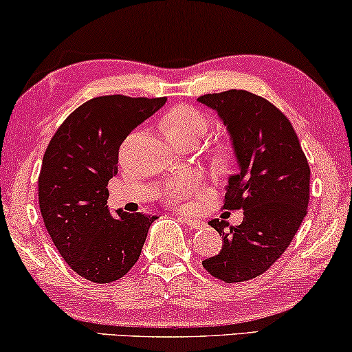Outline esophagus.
Listing matches in <instances>:
<instances>
[{
  "mask_svg": "<svg viewBox=\"0 0 352 352\" xmlns=\"http://www.w3.org/2000/svg\"><path fill=\"white\" fill-rule=\"evenodd\" d=\"M181 219L184 221V223L189 226L190 229H201L204 228V221H200V219H195V218H190V216H181Z\"/></svg>",
  "mask_w": 352,
  "mask_h": 352,
  "instance_id": "esophagus-1",
  "label": "esophagus"
}]
</instances>
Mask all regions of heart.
<instances>
[{
    "instance_id": "obj_1",
    "label": "heart",
    "mask_w": 352,
    "mask_h": 352,
    "mask_svg": "<svg viewBox=\"0 0 352 352\" xmlns=\"http://www.w3.org/2000/svg\"><path fill=\"white\" fill-rule=\"evenodd\" d=\"M208 128V118L205 113L192 105H176L165 115L162 122V131L168 139L199 138ZM200 187V177L194 173H181L168 182L163 190V200L173 206H182L190 197L197 194Z\"/></svg>"
}]
</instances>
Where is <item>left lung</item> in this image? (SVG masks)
<instances>
[{
    "mask_svg": "<svg viewBox=\"0 0 352 352\" xmlns=\"http://www.w3.org/2000/svg\"><path fill=\"white\" fill-rule=\"evenodd\" d=\"M199 102L229 129L240 171L229 177L224 208L243 210L239 226L210 221L224 245L201 264L226 283L245 282L266 272L300 229L309 205V163L290 120L261 96L229 89Z\"/></svg>",
    "mask_w": 352,
    "mask_h": 352,
    "instance_id": "obj_1",
    "label": "left lung"
}]
</instances>
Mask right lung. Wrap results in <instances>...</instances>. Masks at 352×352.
I'll return each mask as SVG.
<instances>
[{
  "instance_id": "add662e5",
  "label": "right lung",
  "mask_w": 352,
  "mask_h": 352,
  "mask_svg": "<svg viewBox=\"0 0 352 352\" xmlns=\"http://www.w3.org/2000/svg\"><path fill=\"white\" fill-rule=\"evenodd\" d=\"M166 98L100 96L81 104L47 144L38 176L46 230L64 261L86 280L110 283L131 271L157 216L107 208L122 142Z\"/></svg>"
}]
</instances>
